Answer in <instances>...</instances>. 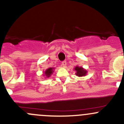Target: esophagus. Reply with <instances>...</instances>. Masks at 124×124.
Instances as JSON below:
<instances>
[{
	"instance_id": "obj_1",
	"label": "esophagus",
	"mask_w": 124,
	"mask_h": 124,
	"mask_svg": "<svg viewBox=\"0 0 124 124\" xmlns=\"http://www.w3.org/2000/svg\"><path fill=\"white\" fill-rule=\"evenodd\" d=\"M62 67L65 68L66 66H67V62H66V61H63V62H62Z\"/></svg>"
}]
</instances>
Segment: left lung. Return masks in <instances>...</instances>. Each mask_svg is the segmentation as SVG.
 <instances>
[{
    "instance_id": "1",
    "label": "left lung",
    "mask_w": 124,
    "mask_h": 124,
    "mask_svg": "<svg viewBox=\"0 0 124 124\" xmlns=\"http://www.w3.org/2000/svg\"><path fill=\"white\" fill-rule=\"evenodd\" d=\"M74 70L76 71V75L78 77H82V76H86L87 74V71L83 68L82 67H79L78 66L75 67Z\"/></svg>"
}]
</instances>
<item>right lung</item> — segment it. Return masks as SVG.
Wrapping results in <instances>:
<instances>
[{
  "label": "right lung",
  "instance_id": "add662e5",
  "mask_svg": "<svg viewBox=\"0 0 124 124\" xmlns=\"http://www.w3.org/2000/svg\"><path fill=\"white\" fill-rule=\"evenodd\" d=\"M54 68H49L48 69L46 70V71L44 72V76H46V77H50L51 75L52 74L54 71H53Z\"/></svg>",
  "mask_w": 124,
  "mask_h": 124
}]
</instances>
